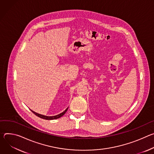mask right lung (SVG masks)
Listing matches in <instances>:
<instances>
[{
  "label": "right lung",
  "instance_id": "1",
  "mask_svg": "<svg viewBox=\"0 0 154 154\" xmlns=\"http://www.w3.org/2000/svg\"><path fill=\"white\" fill-rule=\"evenodd\" d=\"M68 108V107L63 112H62V113H60V114H58V115H56V116H44V115H42V114L37 113V112H35V111H32V110H31V109H30V110H31V111H32L33 114H35L36 116H37L38 117H40V118H42V119H46V120H54V119H59V118L61 117L62 116H63V115L65 114V112H66Z\"/></svg>",
  "mask_w": 154,
  "mask_h": 154
}]
</instances>
